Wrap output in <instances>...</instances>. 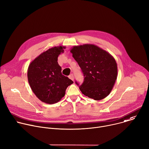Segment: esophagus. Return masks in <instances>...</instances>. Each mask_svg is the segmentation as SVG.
<instances>
[{"instance_id":"1","label":"esophagus","mask_w":149,"mask_h":149,"mask_svg":"<svg viewBox=\"0 0 149 149\" xmlns=\"http://www.w3.org/2000/svg\"><path fill=\"white\" fill-rule=\"evenodd\" d=\"M69 77V78H70V79H71V80L74 81V75H73V74H70V75H69V77Z\"/></svg>"}]
</instances>
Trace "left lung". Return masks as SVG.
Segmentation results:
<instances>
[{
  "label": "left lung",
  "mask_w": 149,
  "mask_h": 149,
  "mask_svg": "<svg viewBox=\"0 0 149 149\" xmlns=\"http://www.w3.org/2000/svg\"><path fill=\"white\" fill-rule=\"evenodd\" d=\"M70 52L84 74V82L79 87L81 92L95 101L109 95L118 77L114 57L102 48L91 44L75 45Z\"/></svg>",
  "instance_id": "8db88e82"
}]
</instances>
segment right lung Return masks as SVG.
Here are the masks:
<instances>
[{
  "label": "right lung",
  "mask_w": 149,
  "mask_h": 149,
  "mask_svg": "<svg viewBox=\"0 0 149 149\" xmlns=\"http://www.w3.org/2000/svg\"><path fill=\"white\" fill-rule=\"evenodd\" d=\"M65 46L54 47L42 53L29 65L27 78L33 93L42 102L54 104L64 96L67 88L73 81L61 73L58 57Z\"/></svg>",
  "instance_id": "obj_1"
}]
</instances>
